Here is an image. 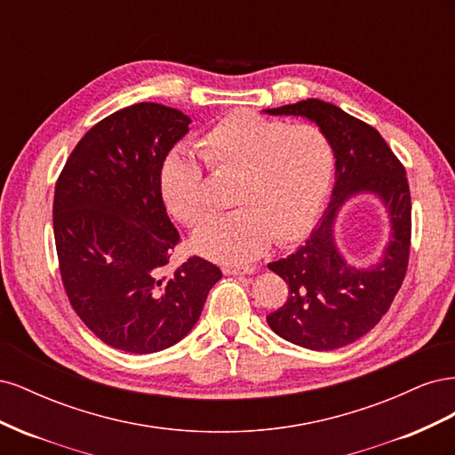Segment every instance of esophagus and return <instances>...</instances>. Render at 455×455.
Listing matches in <instances>:
<instances>
[{"label": "esophagus", "mask_w": 455, "mask_h": 455, "mask_svg": "<svg viewBox=\"0 0 455 455\" xmlns=\"http://www.w3.org/2000/svg\"><path fill=\"white\" fill-rule=\"evenodd\" d=\"M226 275H251L254 273V267H224Z\"/></svg>", "instance_id": "34e87169"}]
</instances>
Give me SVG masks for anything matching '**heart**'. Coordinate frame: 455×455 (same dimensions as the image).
Here are the masks:
<instances>
[{"label": "heart", "instance_id": "b5f03b06", "mask_svg": "<svg viewBox=\"0 0 455 455\" xmlns=\"http://www.w3.org/2000/svg\"><path fill=\"white\" fill-rule=\"evenodd\" d=\"M197 149L214 176L235 178L231 204L239 209L203 224L191 246L231 266L256 259L271 239H298L319 214L336 167L334 146L323 129L251 112L220 119L201 136ZM159 189L169 212L186 226L212 212L201 164L184 149L164 157Z\"/></svg>", "mask_w": 455, "mask_h": 455}]
</instances>
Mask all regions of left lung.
I'll return each mask as SVG.
<instances>
[{"label": "left lung", "mask_w": 455, "mask_h": 455, "mask_svg": "<svg viewBox=\"0 0 455 455\" xmlns=\"http://www.w3.org/2000/svg\"><path fill=\"white\" fill-rule=\"evenodd\" d=\"M266 114L315 121L336 156V184L321 222L291 256L267 264L288 284L284 306L267 315V324L306 349L349 346L379 323L404 281L411 237L406 171L374 127L334 104L307 99ZM359 193L379 196L392 224V239L380 261L368 268L349 267L333 239L339 209Z\"/></svg>", "instance_id": "obj_1"}]
</instances>
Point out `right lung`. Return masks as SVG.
<instances>
[{
	"mask_svg": "<svg viewBox=\"0 0 455 455\" xmlns=\"http://www.w3.org/2000/svg\"><path fill=\"white\" fill-rule=\"evenodd\" d=\"M180 109L140 102L104 117L77 142L54 188L52 229L68 299L91 332L127 353H157L196 326L222 279L191 256L164 266L180 243L159 171L189 131Z\"/></svg>",
	"mask_w": 455,
	"mask_h": 455,
	"instance_id": "obj_1",
	"label": "right lung"
}]
</instances>
